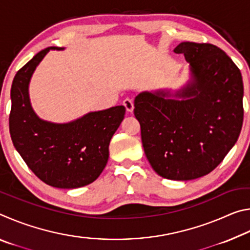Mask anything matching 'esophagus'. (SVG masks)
Segmentation results:
<instances>
[{"instance_id": "1", "label": "esophagus", "mask_w": 250, "mask_h": 250, "mask_svg": "<svg viewBox=\"0 0 250 250\" xmlns=\"http://www.w3.org/2000/svg\"><path fill=\"white\" fill-rule=\"evenodd\" d=\"M122 104H124V105L125 107L126 111L132 112V110H133V100L132 99L125 98L124 101H122Z\"/></svg>"}]
</instances>
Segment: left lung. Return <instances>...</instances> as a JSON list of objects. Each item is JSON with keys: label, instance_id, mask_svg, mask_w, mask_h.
Instances as JSON below:
<instances>
[{"label": "left lung", "instance_id": "1", "mask_svg": "<svg viewBox=\"0 0 250 250\" xmlns=\"http://www.w3.org/2000/svg\"><path fill=\"white\" fill-rule=\"evenodd\" d=\"M174 52L189 62L193 82L175 95L142 92L134 99L146 159L160 176L188 181L208 174L239 137L244 120L242 74L208 43L183 42Z\"/></svg>", "mask_w": 250, "mask_h": 250}]
</instances>
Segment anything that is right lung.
<instances>
[{"label": "right lung", "instance_id": "right-lung-1", "mask_svg": "<svg viewBox=\"0 0 250 250\" xmlns=\"http://www.w3.org/2000/svg\"><path fill=\"white\" fill-rule=\"evenodd\" d=\"M47 47L25 64L12 83V107L8 118L12 142L26 166L41 181L58 188H77L98 177L107 164L109 143L124 120L125 108L116 105L89 112L69 124L41 120L28 98L33 71Z\"/></svg>", "mask_w": 250, "mask_h": 250}]
</instances>
